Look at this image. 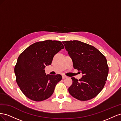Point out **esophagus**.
<instances>
[{
  "instance_id": "obj_1",
  "label": "esophagus",
  "mask_w": 121,
  "mask_h": 121,
  "mask_svg": "<svg viewBox=\"0 0 121 121\" xmlns=\"http://www.w3.org/2000/svg\"><path fill=\"white\" fill-rule=\"evenodd\" d=\"M62 78H63V79H65V78H67V76H65V75H63V76H62Z\"/></svg>"
}]
</instances>
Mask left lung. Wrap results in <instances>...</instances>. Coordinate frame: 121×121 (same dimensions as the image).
<instances>
[{
    "label": "left lung",
    "mask_w": 121,
    "mask_h": 121,
    "mask_svg": "<svg viewBox=\"0 0 121 121\" xmlns=\"http://www.w3.org/2000/svg\"><path fill=\"white\" fill-rule=\"evenodd\" d=\"M75 69L80 71L82 77L71 78L73 83L69 92L81 101L91 99L104 88L108 73L107 60L95 47L78 40L63 41Z\"/></svg>",
    "instance_id": "1"
}]
</instances>
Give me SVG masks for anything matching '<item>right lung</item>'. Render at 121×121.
Returning a JSON list of instances; mask_svg holds the SVG:
<instances>
[{
	"label": "right lung",
	"instance_id": "obj_1",
	"mask_svg": "<svg viewBox=\"0 0 121 121\" xmlns=\"http://www.w3.org/2000/svg\"><path fill=\"white\" fill-rule=\"evenodd\" d=\"M64 48L60 41L47 40L29 46L21 53L14 67L16 81L25 95L35 101L48 98L62 79L60 75H46L54 55Z\"/></svg>",
	"mask_w": 121,
	"mask_h": 121
}]
</instances>
